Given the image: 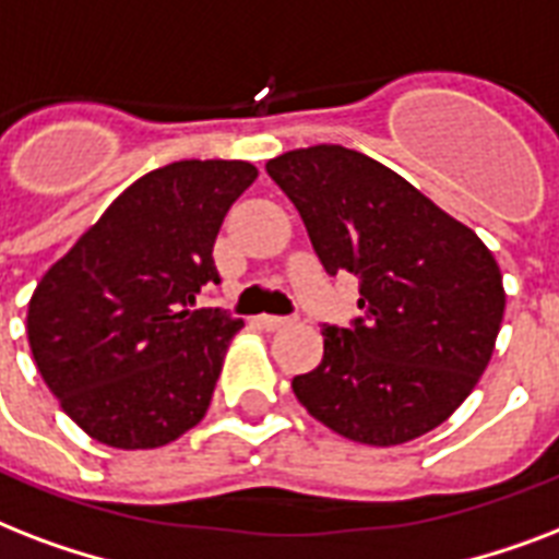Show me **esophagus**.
I'll use <instances>...</instances> for the list:
<instances>
[{"label": "esophagus", "instance_id": "obj_1", "mask_svg": "<svg viewBox=\"0 0 559 559\" xmlns=\"http://www.w3.org/2000/svg\"><path fill=\"white\" fill-rule=\"evenodd\" d=\"M257 323H259V326H262V329H267V332H271V329L288 326L292 320H288V318H280V314H262V318H257Z\"/></svg>", "mask_w": 559, "mask_h": 559}]
</instances>
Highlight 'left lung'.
<instances>
[{
	"instance_id": "8db88e82",
	"label": "left lung",
	"mask_w": 559,
	"mask_h": 559,
	"mask_svg": "<svg viewBox=\"0 0 559 559\" xmlns=\"http://www.w3.org/2000/svg\"><path fill=\"white\" fill-rule=\"evenodd\" d=\"M329 276H358L356 318L323 326L294 396L323 426L400 445L455 414L490 365L504 318L499 262L478 236L367 154L311 145L267 159Z\"/></svg>"
}]
</instances>
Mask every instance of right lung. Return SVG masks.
<instances>
[{
  "instance_id": "add662e5",
  "label": "right lung",
  "mask_w": 559,
  "mask_h": 559,
  "mask_svg": "<svg viewBox=\"0 0 559 559\" xmlns=\"http://www.w3.org/2000/svg\"><path fill=\"white\" fill-rule=\"evenodd\" d=\"M259 177L245 159H180L116 198L28 302L43 382L86 435L114 449H157L210 408L245 323L194 309L221 283L212 245Z\"/></svg>"
}]
</instances>
